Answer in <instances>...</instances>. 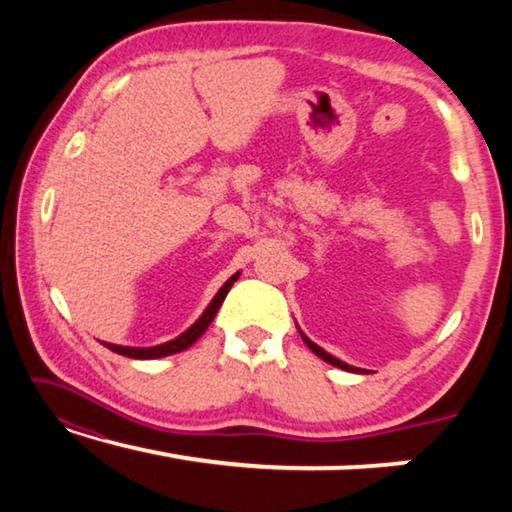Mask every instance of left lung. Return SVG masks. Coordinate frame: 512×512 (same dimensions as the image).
Returning <instances> with one entry per match:
<instances>
[{
  "instance_id": "1",
  "label": "left lung",
  "mask_w": 512,
  "mask_h": 512,
  "mask_svg": "<svg viewBox=\"0 0 512 512\" xmlns=\"http://www.w3.org/2000/svg\"><path fill=\"white\" fill-rule=\"evenodd\" d=\"M298 332H300V329H298ZM300 336H302V341H305L307 343V348L311 350V352H314V354H318V357L320 359H323V361H327V363H332V366H336V368H343V370H348V372H363V370H359V368H354V366H348V363H345V361H341V359H336V357H332V354H327L323 348H318V345L314 343V341H309L307 339V336L305 334H302L300 332Z\"/></svg>"
}]
</instances>
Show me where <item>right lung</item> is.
Instances as JSON below:
<instances>
[{
  "instance_id": "right-lung-1",
  "label": "right lung",
  "mask_w": 512,
  "mask_h": 512,
  "mask_svg": "<svg viewBox=\"0 0 512 512\" xmlns=\"http://www.w3.org/2000/svg\"><path fill=\"white\" fill-rule=\"evenodd\" d=\"M237 277L239 275H232L230 280L223 284V287L219 289V293H216V296H214V300L210 302V307L203 311V316L198 318L196 323L187 329V332L180 334L178 339L167 341V343H162V345H153V348H126V345H115V343H103V345H106L108 350L121 354V357H131V359H160V357H169V354H176V352L187 350L189 345H194L198 339H201L205 329L210 327V323H212L214 316H216V311H219V307H221L223 298L228 296L230 287L237 282Z\"/></svg>"
}]
</instances>
